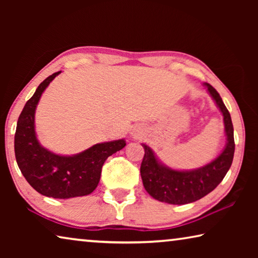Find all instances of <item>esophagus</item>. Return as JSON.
Here are the masks:
<instances>
[{
	"label": "esophagus",
	"instance_id": "1",
	"mask_svg": "<svg viewBox=\"0 0 258 258\" xmlns=\"http://www.w3.org/2000/svg\"><path fill=\"white\" fill-rule=\"evenodd\" d=\"M141 134H142V131L141 130H139V128H134L133 131H132V135L134 138H139V137H141Z\"/></svg>",
	"mask_w": 258,
	"mask_h": 258
}]
</instances>
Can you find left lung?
<instances>
[{"mask_svg": "<svg viewBox=\"0 0 258 258\" xmlns=\"http://www.w3.org/2000/svg\"><path fill=\"white\" fill-rule=\"evenodd\" d=\"M216 107L223 116L226 143L216 158L206 165L194 169H174L161 163L155 151L146 143L141 168L143 186L152 198L161 203L185 205L202 199L212 192L223 180L231 167L234 155L233 125L231 116L217 91L208 83H204Z\"/></svg>", "mask_w": 258, "mask_h": 258, "instance_id": "8db88e82", "label": "left lung"}]
</instances>
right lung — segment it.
I'll return each instance as SVG.
<instances>
[{
  "label": "right lung",
  "instance_id": "right-lung-1",
  "mask_svg": "<svg viewBox=\"0 0 258 258\" xmlns=\"http://www.w3.org/2000/svg\"><path fill=\"white\" fill-rule=\"evenodd\" d=\"M61 72L45 78L21 111L15 134L17 164L38 194L56 199L83 197L98 186L101 169L109 156L123 149L124 139L97 143L75 155H58L43 147L35 131V112L50 83Z\"/></svg>",
  "mask_w": 258,
  "mask_h": 258
}]
</instances>
